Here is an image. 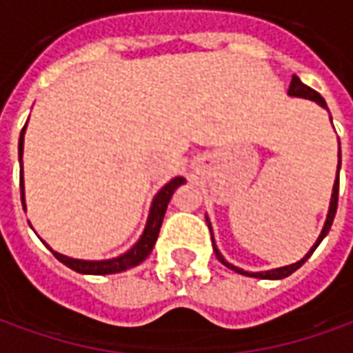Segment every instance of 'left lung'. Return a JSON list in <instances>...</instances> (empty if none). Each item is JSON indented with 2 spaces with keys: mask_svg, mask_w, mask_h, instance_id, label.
I'll return each instance as SVG.
<instances>
[{
  "mask_svg": "<svg viewBox=\"0 0 353 353\" xmlns=\"http://www.w3.org/2000/svg\"><path fill=\"white\" fill-rule=\"evenodd\" d=\"M288 94L289 96H296V98H304V100L316 101V103H319L321 108L327 109L325 100H323V98H321V96H319V94L316 92L314 88L306 87V85H304L303 81L299 79L296 75H293V79H291V85H289ZM339 172H341V143H339V166H336V179H334V185H333V194H331V204H329V212H327L325 225H323V230H321V234H319L318 240H316V244L312 245L310 252L306 253L303 259L296 261V263H293V265L281 266V268H274V270H266V272H245V270H242V268L230 265L229 261H225V257H223L221 253H219V250H217V245H215V240H214V234H212V244H214V252H215V255H217V259L221 261L223 265L227 266V268H230V270H234V272H238V274H244V276H253V278H261V280H281V278H288L289 274L295 272L296 268H301V266H303L304 263L308 261V257H310L312 253L316 252V248L319 245V242H321V240L327 236V232H329L331 225H333L334 214H336V206H339ZM208 227H210V230H212V225H210V221H208Z\"/></svg>",
  "mask_w": 353,
  "mask_h": 353,
  "instance_id": "left-lung-1",
  "label": "left lung"
}]
</instances>
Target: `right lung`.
Masks as SVG:
<instances>
[{
  "instance_id": "obj_1",
  "label": "right lung",
  "mask_w": 353,
  "mask_h": 353,
  "mask_svg": "<svg viewBox=\"0 0 353 353\" xmlns=\"http://www.w3.org/2000/svg\"><path fill=\"white\" fill-rule=\"evenodd\" d=\"M24 132H26V126L20 132L19 139V162L20 168H22V153H24ZM185 183V177H174L170 183H166L162 187L161 191L157 192L153 204H151V212H149V217H147V225L143 229V234L139 236V240L136 244L132 245L130 250L126 253H123L121 257H115V259L108 261H83V259H72V257H65L62 253H54L60 263H64L65 266H70L72 270L79 274H94V276H103V274H117L123 272V270H128L132 266H138L141 261L147 259V255L153 250L154 242L159 238V232H161L162 219H164V214H166V208H168V202L172 199V194L176 191L179 185ZM20 199H22V206L26 208V202H24V179H22V170H20Z\"/></svg>"
}]
</instances>
